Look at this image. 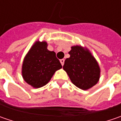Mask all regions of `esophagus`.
I'll use <instances>...</instances> for the list:
<instances>
[{
    "label": "esophagus",
    "mask_w": 121,
    "mask_h": 121,
    "mask_svg": "<svg viewBox=\"0 0 121 121\" xmlns=\"http://www.w3.org/2000/svg\"><path fill=\"white\" fill-rule=\"evenodd\" d=\"M60 63H61V65H64V63H65V59H60Z\"/></svg>",
    "instance_id": "esophagus-1"
}]
</instances>
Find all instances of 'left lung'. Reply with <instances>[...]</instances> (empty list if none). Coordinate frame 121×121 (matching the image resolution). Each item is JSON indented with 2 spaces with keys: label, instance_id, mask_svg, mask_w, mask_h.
<instances>
[{
  "label": "left lung",
  "instance_id": "1",
  "mask_svg": "<svg viewBox=\"0 0 121 121\" xmlns=\"http://www.w3.org/2000/svg\"><path fill=\"white\" fill-rule=\"evenodd\" d=\"M70 57L65 60L63 69L72 83L86 90L95 85L100 78V67L94 57L79 46L71 47Z\"/></svg>",
  "mask_w": 121,
  "mask_h": 121
}]
</instances>
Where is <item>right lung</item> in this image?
Instances as JSON below:
<instances>
[{"label": "right lung", "instance_id": "add662e5", "mask_svg": "<svg viewBox=\"0 0 121 121\" xmlns=\"http://www.w3.org/2000/svg\"><path fill=\"white\" fill-rule=\"evenodd\" d=\"M61 68L56 53L47 49V43L36 42L24 58L22 75L28 84L38 88L48 83L55 71Z\"/></svg>", "mask_w": 121, "mask_h": 121}]
</instances>
